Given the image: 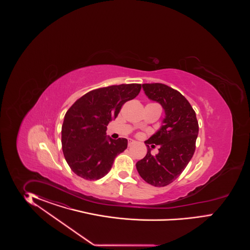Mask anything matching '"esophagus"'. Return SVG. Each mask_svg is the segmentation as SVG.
Masks as SVG:
<instances>
[{"mask_svg":"<svg viewBox=\"0 0 250 250\" xmlns=\"http://www.w3.org/2000/svg\"><path fill=\"white\" fill-rule=\"evenodd\" d=\"M134 144H136V141H134V140H132V139H129L128 146H133Z\"/></svg>","mask_w":250,"mask_h":250,"instance_id":"esophagus-1","label":"esophagus"}]
</instances>
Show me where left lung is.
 <instances>
[{"instance_id": "8db88e82", "label": "left lung", "mask_w": 250, "mask_h": 250, "mask_svg": "<svg viewBox=\"0 0 250 250\" xmlns=\"http://www.w3.org/2000/svg\"><path fill=\"white\" fill-rule=\"evenodd\" d=\"M145 93L165 111L163 125L145 143L147 153L137 161L136 169L145 182L164 187L182 174L195 151L199 132L196 114L181 92L162 83H145ZM160 145L159 153L151 154L149 145Z\"/></svg>"}]
</instances>
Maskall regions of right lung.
Segmentation results:
<instances>
[{"instance_id":"1","label":"right lung","mask_w":250,"mask_h":250,"mask_svg":"<svg viewBox=\"0 0 250 250\" xmlns=\"http://www.w3.org/2000/svg\"><path fill=\"white\" fill-rule=\"evenodd\" d=\"M141 84H120L87 92L67 111L61 129L65 159L75 174L88 181L104 177L114 159L127 147L126 138L106 136L125 103L136 98Z\"/></svg>"}]
</instances>
